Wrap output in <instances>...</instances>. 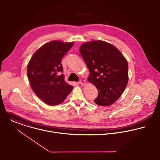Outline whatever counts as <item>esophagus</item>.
Returning a JSON list of instances; mask_svg holds the SVG:
<instances>
[{
  "label": "esophagus",
  "mask_w": 160,
  "mask_h": 160,
  "mask_svg": "<svg viewBox=\"0 0 160 160\" xmlns=\"http://www.w3.org/2000/svg\"><path fill=\"white\" fill-rule=\"evenodd\" d=\"M79 83L81 85H85L86 84V81L85 80H83V79H81L79 81Z\"/></svg>",
  "instance_id": "obj_1"
}]
</instances>
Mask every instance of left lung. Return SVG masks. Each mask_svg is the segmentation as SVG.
Instances as JSON below:
<instances>
[{
	"label": "left lung",
	"instance_id": "obj_1",
	"mask_svg": "<svg viewBox=\"0 0 160 160\" xmlns=\"http://www.w3.org/2000/svg\"><path fill=\"white\" fill-rule=\"evenodd\" d=\"M80 52L90 71L88 80L98 90L94 102L103 107L111 105L118 99L127 85V60L115 46L101 40L83 43Z\"/></svg>",
	"mask_w": 160,
	"mask_h": 160
}]
</instances>
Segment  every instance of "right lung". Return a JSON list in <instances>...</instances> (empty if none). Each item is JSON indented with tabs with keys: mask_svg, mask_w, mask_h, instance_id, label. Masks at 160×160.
Segmentation results:
<instances>
[{
	"mask_svg": "<svg viewBox=\"0 0 160 160\" xmlns=\"http://www.w3.org/2000/svg\"><path fill=\"white\" fill-rule=\"evenodd\" d=\"M73 45V42H48L34 53L27 65V77L33 91L48 105L62 103L73 88L65 82L61 63Z\"/></svg>",
	"mask_w": 160,
	"mask_h": 160,
	"instance_id": "right-lung-1",
	"label": "right lung"
}]
</instances>
